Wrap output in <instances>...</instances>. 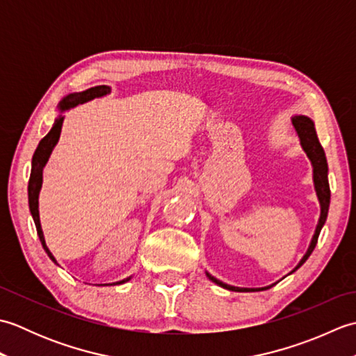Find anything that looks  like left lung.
I'll use <instances>...</instances> for the list:
<instances>
[{"mask_svg": "<svg viewBox=\"0 0 356 356\" xmlns=\"http://www.w3.org/2000/svg\"><path fill=\"white\" fill-rule=\"evenodd\" d=\"M292 125L295 128V131H297L298 138H300V143L301 147H303L305 153L307 154L309 161L312 163V168H314V186H315V191H316V197H318L320 202V208H321V214L318 218V225H316L315 228V234L311 240V245H309L306 254L303 255V259L300 260V263L295 266L289 274L292 272L297 270L301 264H303L307 259L309 255L312 254V251L316 246V241H318V236L321 232V228L326 223V218H327V213H329V205H330V188H329V180H327V161H326V154H324V149L321 147V143L318 140V136H316L315 131V125H314V120L307 116L303 115H295L292 116ZM287 274V275H289ZM207 277L211 280V282L216 283L217 286L223 287V289H228V291H234V292H259V291H266L269 287H272L274 284H269L266 287H237V286H231V284H226L220 280H217L216 277H213L207 272Z\"/></svg>", "mask_w": 356, "mask_h": 356, "instance_id": "obj_1", "label": "left lung"}]
</instances>
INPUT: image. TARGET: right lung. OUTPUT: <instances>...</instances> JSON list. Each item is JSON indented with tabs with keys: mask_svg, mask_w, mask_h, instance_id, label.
I'll return each instance as SVG.
<instances>
[{
	"mask_svg": "<svg viewBox=\"0 0 356 356\" xmlns=\"http://www.w3.org/2000/svg\"><path fill=\"white\" fill-rule=\"evenodd\" d=\"M110 92H111V88L108 86H96V87L86 90V92L67 95L58 105V110L61 115L55 119V124H53L51 130L44 136L40 143H38V148L33 154L32 171H30V179H29V208H30V214H32V217H33V222L36 226L38 236H40L41 245L53 263H56V259L50 252L47 245H45V238H44L41 222H40V209H38V197H40V191L42 186V170H44L45 163H47V161H49L53 148H55V145L59 140V136H61V128H63V122H64L63 113L73 108V107H76V105H79V104H86L88 101H92V99H95V97H102L105 95H108ZM128 280H131V277L120 280V282H116L113 284H122V283H127Z\"/></svg>",
	"mask_w": 356,
	"mask_h": 356,
	"instance_id": "obj_1",
	"label": "right lung"
}]
</instances>
